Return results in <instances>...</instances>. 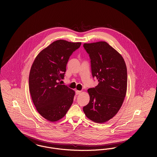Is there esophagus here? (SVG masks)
<instances>
[{
  "mask_svg": "<svg viewBox=\"0 0 157 157\" xmlns=\"http://www.w3.org/2000/svg\"><path fill=\"white\" fill-rule=\"evenodd\" d=\"M81 92H82V90H75V94H76V95L80 94Z\"/></svg>",
  "mask_w": 157,
  "mask_h": 157,
  "instance_id": "34e87169",
  "label": "esophagus"
}]
</instances>
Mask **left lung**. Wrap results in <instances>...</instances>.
Segmentation results:
<instances>
[{
    "label": "left lung",
    "mask_w": 157,
    "mask_h": 157,
    "mask_svg": "<svg viewBox=\"0 0 157 157\" xmlns=\"http://www.w3.org/2000/svg\"><path fill=\"white\" fill-rule=\"evenodd\" d=\"M89 54L91 72L98 84L88 90L89 103L83 107L92 121L103 123L112 118L120 109L127 90V67L122 56L106 42L85 44Z\"/></svg>",
    "instance_id": "left-lung-1"
}]
</instances>
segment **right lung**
<instances>
[{"instance_id":"obj_1","label":"right lung","mask_w":157,"mask_h":157,"mask_svg":"<svg viewBox=\"0 0 157 157\" xmlns=\"http://www.w3.org/2000/svg\"><path fill=\"white\" fill-rule=\"evenodd\" d=\"M81 44L55 41L42 50L33 63L29 76L32 100L38 112L50 121L63 118L72 104L75 92L60 81L64 79L70 56Z\"/></svg>"}]
</instances>
